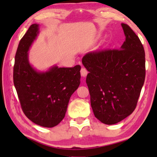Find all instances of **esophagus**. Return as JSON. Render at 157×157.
I'll use <instances>...</instances> for the list:
<instances>
[{
	"label": "esophagus",
	"instance_id": "obj_1",
	"mask_svg": "<svg viewBox=\"0 0 157 157\" xmlns=\"http://www.w3.org/2000/svg\"><path fill=\"white\" fill-rule=\"evenodd\" d=\"M80 73H81V75L82 77H83V78H85L87 75V74H88V71L85 68H82L81 71H80Z\"/></svg>",
	"mask_w": 157,
	"mask_h": 157
}]
</instances>
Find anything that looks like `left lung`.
<instances>
[{"mask_svg":"<svg viewBox=\"0 0 157 157\" xmlns=\"http://www.w3.org/2000/svg\"><path fill=\"white\" fill-rule=\"evenodd\" d=\"M125 41L120 50L87 53L82 62L95 116L106 124L123 121L134 111L145 77V51L129 25L122 23Z\"/></svg>","mask_w":157,"mask_h":157,"instance_id":"1","label":"left lung"}]
</instances>
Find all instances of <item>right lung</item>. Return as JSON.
Listing matches in <instances>:
<instances>
[{
  "mask_svg": "<svg viewBox=\"0 0 157 157\" xmlns=\"http://www.w3.org/2000/svg\"><path fill=\"white\" fill-rule=\"evenodd\" d=\"M39 33L34 23L21 39L15 55L14 84L25 115L38 125H57L67 110L71 96L80 84L81 66L37 71L29 62L28 51Z\"/></svg>",
  "mask_w": 157,
  "mask_h": 157,
  "instance_id": "1",
  "label": "right lung"
}]
</instances>
